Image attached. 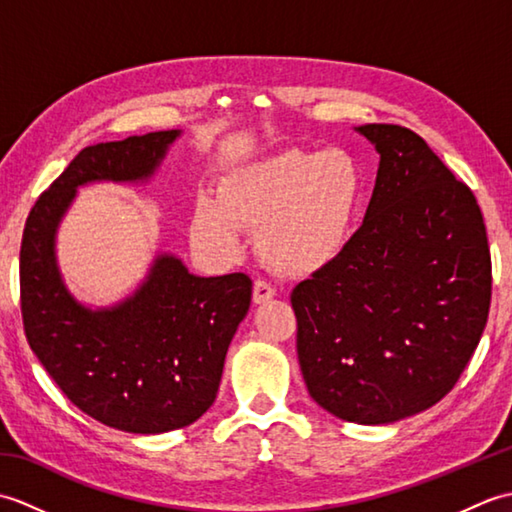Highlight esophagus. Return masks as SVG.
Masks as SVG:
<instances>
[{
    "instance_id": "obj_1",
    "label": "esophagus",
    "mask_w": 512,
    "mask_h": 512,
    "mask_svg": "<svg viewBox=\"0 0 512 512\" xmlns=\"http://www.w3.org/2000/svg\"><path fill=\"white\" fill-rule=\"evenodd\" d=\"M277 295L275 292V288L268 284V281H264V279H257L255 281V286H253V301L255 303H266V301H270Z\"/></svg>"
}]
</instances>
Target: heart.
Listing matches in <instances>:
<instances>
[{"label":"heart","mask_w":512,"mask_h":512,"mask_svg":"<svg viewBox=\"0 0 512 512\" xmlns=\"http://www.w3.org/2000/svg\"><path fill=\"white\" fill-rule=\"evenodd\" d=\"M363 198L358 162L343 149H286L228 176L217 204L202 200L191 237L204 250L231 255L239 231H257V248L279 273L308 275L350 244Z\"/></svg>","instance_id":"obj_1"}]
</instances>
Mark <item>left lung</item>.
Returning <instances> with one entry per match:
<instances>
[{
    "mask_svg": "<svg viewBox=\"0 0 512 512\" xmlns=\"http://www.w3.org/2000/svg\"><path fill=\"white\" fill-rule=\"evenodd\" d=\"M380 154L363 226L290 295L310 396L387 424L440 402L491 308V250L473 191L400 125H361Z\"/></svg>",
    "mask_w": 512,
    "mask_h": 512,
    "instance_id": "1",
    "label": "left lung"
}]
</instances>
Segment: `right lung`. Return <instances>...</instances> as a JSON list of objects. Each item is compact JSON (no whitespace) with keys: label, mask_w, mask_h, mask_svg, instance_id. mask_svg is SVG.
Returning <instances> with one entry per match:
<instances>
[{"label":"right lung","mask_w":512,"mask_h":512,"mask_svg":"<svg viewBox=\"0 0 512 512\" xmlns=\"http://www.w3.org/2000/svg\"><path fill=\"white\" fill-rule=\"evenodd\" d=\"M178 134L169 129L81 149L39 195L21 237L19 299L30 350L72 405L127 433L187 427L213 405L253 281L244 273L195 277L180 259L162 255L134 297L88 310L63 286L54 231L76 187L149 178Z\"/></svg>","instance_id":"right-lung-1"}]
</instances>
